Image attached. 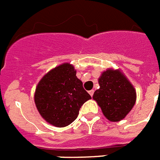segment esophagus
I'll return each mask as SVG.
<instances>
[{
    "mask_svg": "<svg viewBox=\"0 0 160 160\" xmlns=\"http://www.w3.org/2000/svg\"><path fill=\"white\" fill-rule=\"evenodd\" d=\"M93 93H94V91H93V89H92V90H89V94H90V95H91V96L93 95Z\"/></svg>",
    "mask_w": 160,
    "mask_h": 160,
    "instance_id": "34e87169",
    "label": "esophagus"
}]
</instances>
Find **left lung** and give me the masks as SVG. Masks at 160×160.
I'll return each instance as SVG.
<instances>
[{
    "label": "left lung",
    "mask_w": 160,
    "mask_h": 160,
    "mask_svg": "<svg viewBox=\"0 0 160 160\" xmlns=\"http://www.w3.org/2000/svg\"><path fill=\"white\" fill-rule=\"evenodd\" d=\"M100 88L93 93L102 113L109 121L119 122L134 106L136 93L134 87L120 71L108 69L98 79Z\"/></svg>",
    "instance_id": "1"
}]
</instances>
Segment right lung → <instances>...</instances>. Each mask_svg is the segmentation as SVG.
I'll return each instance as SVG.
<instances>
[{
    "label": "right lung",
    "mask_w": 160,
    "mask_h": 160,
    "mask_svg": "<svg viewBox=\"0 0 160 160\" xmlns=\"http://www.w3.org/2000/svg\"><path fill=\"white\" fill-rule=\"evenodd\" d=\"M72 65L64 63L47 73L36 88L34 101L40 115L58 127L76 120L80 108L91 98L76 77Z\"/></svg>",
    "instance_id": "obj_1"
}]
</instances>
